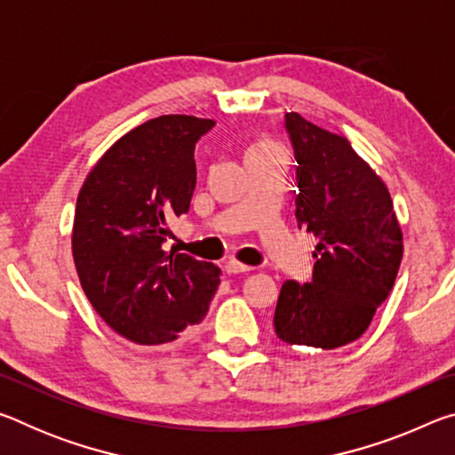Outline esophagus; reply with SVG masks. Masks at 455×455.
Here are the masks:
<instances>
[{"label": "esophagus", "instance_id": "obj_1", "mask_svg": "<svg viewBox=\"0 0 455 455\" xmlns=\"http://www.w3.org/2000/svg\"><path fill=\"white\" fill-rule=\"evenodd\" d=\"M225 271H227L228 275H241V273L252 271V268H251L249 265H243V263H238V260L230 259V260H227V263H225Z\"/></svg>", "mask_w": 455, "mask_h": 455}]
</instances>
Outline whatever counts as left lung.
I'll return each instance as SVG.
<instances>
[{
    "label": "left lung",
    "instance_id": "left-lung-1",
    "mask_svg": "<svg viewBox=\"0 0 455 455\" xmlns=\"http://www.w3.org/2000/svg\"><path fill=\"white\" fill-rule=\"evenodd\" d=\"M295 154V217L319 238L311 283L284 281L273 325L284 343L335 349L365 333L403 257L389 190L347 138L284 114Z\"/></svg>",
    "mask_w": 455,
    "mask_h": 455
}]
</instances>
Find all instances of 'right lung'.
Segmentation results:
<instances>
[{"mask_svg": "<svg viewBox=\"0 0 455 455\" xmlns=\"http://www.w3.org/2000/svg\"><path fill=\"white\" fill-rule=\"evenodd\" d=\"M214 122L168 114L108 150L78 195L72 252L88 301L118 335L163 345L204 319L220 268L166 251L172 217L188 212L195 146Z\"/></svg>", "mask_w": 455, "mask_h": 455, "instance_id": "right-lung-1", "label": "right lung"}]
</instances>
